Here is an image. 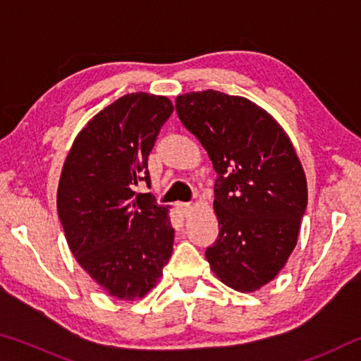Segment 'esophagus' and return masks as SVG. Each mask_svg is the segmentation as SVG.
<instances>
[{"label": "esophagus", "instance_id": "34e87169", "mask_svg": "<svg viewBox=\"0 0 361 361\" xmlns=\"http://www.w3.org/2000/svg\"><path fill=\"white\" fill-rule=\"evenodd\" d=\"M176 207H178V210H180L185 216H188L189 213H191V210H192V205L188 204V202H180V204H176Z\"/></svg>", "mask_w": 361, "mask_h": 361}]
</instances>
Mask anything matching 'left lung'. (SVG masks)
<instances>
[{
	"instance_id": "left-lung-1",
	"label": "left lung",
	"mask_w": 361,
	"mask_h": 361,
	"mask_svg": "<svg viewBox=\"0 0 361 361\" xmlns=\"http://www.w3.org/2000/svg\"><path fill=\"white\" fill-rule=\"evenodd\" d=\"M176 113L213 164L219 234L205 258L224 285L252 293L296 247L307 183L290 138L256 103L218 90L176 97Z\"/></svg>"
}]
</instances>
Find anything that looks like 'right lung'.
I'll list each match as a JSON object with an SVG mask.
<instances>
[{"label": "right lung", "mask_w": 361, "mask_h": 361, "mask_svg": "<svg viewBox=\"0 0 361 361\" xmlns=\"http://www.w3.org/2000/svg\"><path fill=\"white\" fill-rule=\"evenodd\" d=\"M172 113L167 97H121L78 133L60 175L57 212L71 253L122 301L143 298L173 252L169 209L135 192L140 181L149 186L148 156Z\"/></svg>", "instance_id": "add662e5"}]
</instances>
